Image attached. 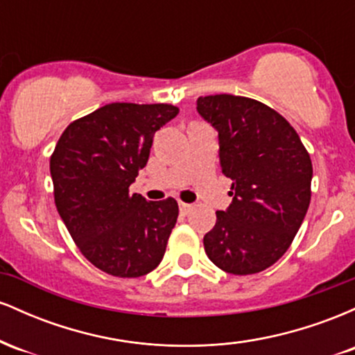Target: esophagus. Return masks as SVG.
Masks as SVG:
<instances>
[{
  "instance_id": "obj_1",
  "label": "esophagus",
  "mask_w": 355,
  "mask_h": 355,
  "mask_svg": "<svg viewBox=\"0 0 355 355\" xmlns=\"http://www.w3.org/2000/svg\"><path fill=\"white\" fill-rule=\"evenodd\" d=\"M178 207H180V211H182L183 215H187V214H189V211L191 210L190 203H183V202H180V203H178Z\"/></svg>"
}]
</instances>
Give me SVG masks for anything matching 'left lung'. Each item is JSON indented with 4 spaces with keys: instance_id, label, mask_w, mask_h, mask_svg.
Segmentation results:
<instances>
[{
    "instance_id": "left-lung-1",
    "label": "left lung",
    "mask_w": 355,
    "mask_h": 355,
    "mask_svg": "<svg viewBox=\"0 0 355 355\" xmlns=\"http://www.w3.org/2000/svg\"><path fill=\"white\" fill-rule=\"evenodd\" d=\"M197 112L218 132L220 166L232 178V203L203 237L207 255L234 275L266 270L287 252L307 214L311 157L291 123L257 100L200 96Z\"/></svg>"
}]
</instances>
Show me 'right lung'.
<instances>
[{
	"instance_id": "add662e5",
	"label": "right lung",
	"mask_w": 355,
	"mask_h": 355,
	"mask_svg": "<svg viewBox=\"0 0 355 355\" xmlns=\"http://www.w3.org/2000/svg\"><path fill=\"white\" fill-rule=\"evenodd\" d=\"M178 115L173 105L110 103L67 126L50 160L55 203L89 262L115 277H141L165 255L177 223L175 198L130 193L153 135Z\"/></svg>"
}]
</instances>
